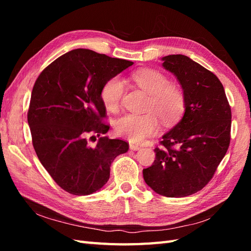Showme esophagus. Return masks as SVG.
I'll list each match as a JSON object with an SVG mask.
<instances>
[{"instance_id": "obj_1", "label": "esophagus", "mask_w": 251, "mask_h": 251, "mask_svg": "<svg viewBox=\"0 0 251 251\" xmlns=\"http://www.w3.org/2000/svg\"><path fill=\"white\" fill-rule=\"evenodd\" d=\"M130 149H131L132 151H137V150H139V149H140V147H139V146H137V144L130 143Z\"/></svg>"}]
</instances>
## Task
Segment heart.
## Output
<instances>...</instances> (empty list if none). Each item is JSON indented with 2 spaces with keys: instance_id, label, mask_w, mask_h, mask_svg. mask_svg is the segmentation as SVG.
<instances>
[{
  "instance_id": "heart-1",
  "label": "heart",
  "mask_w": 251,
  "mask_h": 251,
  "mask_svg": "<svg viewBox=\"0 0 251 251\" xmlns=\"http://www.w3.org/2000/svg\"><path fill=\"white\" fill-rule=\"evenodd\" d=\"M133 78L137 86L151 95L148 110L151 113L126 114L115 124L117 135L133 142H140L155 134L159 127V116L166 124L177 121L185 110V96L183 91L172 85L171 79L158 70L144 69L137 71ZM125 94V82L118 76L109 78L103 83L100 98L104 108L116 113Z\"/></svg>"
}]
</instances>
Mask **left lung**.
Returning <instances> with one entry per match:
<instances>
[{"label":"left lung","instance_id":"left-lung-1","mask_svg":"<svg viewBox=\"0 0 251 251\" xmlns=\"http://www.w3.org/2000/svg\"><path fill=\"white\" fill-rule=\"evenodd\" d=\"M162 60L183 89L185 112L162 136L154 163L142 173L154 192L179 198L201 191L214 177L229 147L231 110L214 73L182 54Z\"/></svg>","mask_w":251,"mask_h":251}]
</instances>
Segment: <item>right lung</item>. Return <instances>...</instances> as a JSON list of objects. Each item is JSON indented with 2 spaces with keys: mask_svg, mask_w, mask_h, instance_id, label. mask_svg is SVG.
<instances>
[{
  "mask_svg": "<svg viewBox=\"0 0 251 251\" xmlns=\"http://www.w3.org/2000/svg\"><path fill=\"white\" fill-rule=\"evenodd\" d=\"M134 63L89 49L65 53L35 80L28 110L32 144L41 163L64 191L91 195L110 178V166L128 143L100 137L110 126L100 98L103 83ZM100 137L95 147L88 139ZM96 140V138H95Z\"/></svg>",
  "mask_w": 251,
  "mask_h": 251,
  "instance_id": "right-lung-1",
  "label": "right lung"
}]
</instances>
